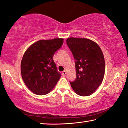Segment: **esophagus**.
<instances>
[{"label":"esophagus","instance_id":"esophagus-1","mask_svg":"<svg viewBox=\"0 0 128 128\" xmlns=\"http://www.w3.org/2000/svg\"><path fill=\"white\" fill-rule=\"evenodd\" d=\"M62 76H66V70H64V71L62 72Z\"/></svg>","mask_w":128,"mask_h":128}]
</instances>
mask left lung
<instances>
[{
  "instance_id": "1",
  "label": "left lung",
  "mask_w": 128,
  "mask_h": 128,
  "mask_svg": "<svg viewBox=\"0 0 128 128\" xmlns=\"http://www.w3.org/2000/svg\"><path fill=\"white\" fill-rule=\"evenodd\" d=\"M66 44L75 60L76 78L70 84L74 91L88 96L96 91L103 80L105 61L98 44L86 38H69Z\"/></svg>"
}]
</instances>
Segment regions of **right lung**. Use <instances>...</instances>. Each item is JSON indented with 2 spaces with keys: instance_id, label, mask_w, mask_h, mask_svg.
I'll return each instance as SVG.
<instances>
[{
  "instance_id": "obj_1",
  "label": "right lung",
  "mask_w": 128,
  "mask_h": 128,
  "mask_svg": "<svg viewBox=\"0 0 128 128\" xmlns=\"http://www.w3.org/2000/svg\"><path fill=\"white\" fill-rule=\"evenodd\" d=\"M63 42L62 38L43 39L34 43L25 52L21 62V76L32 92L44 95L56 85L61 75L53 56Z\"/></svg>"
}]
</instances>
